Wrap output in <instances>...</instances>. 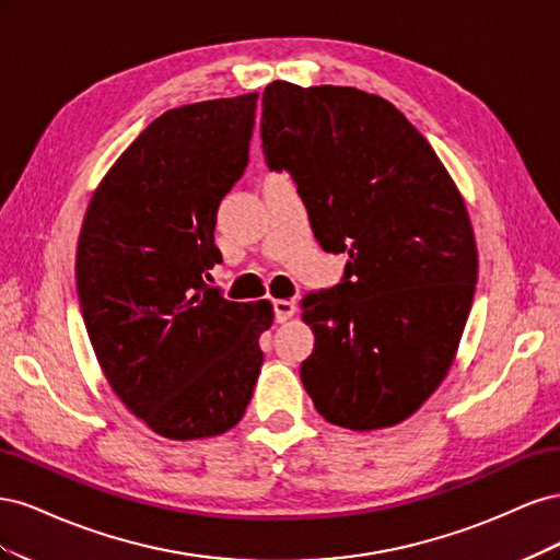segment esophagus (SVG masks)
<instances>
[{"instance_id": "1", "label": "esophagus", "mask_w": 560, "mask_h": 560, "mask_svg": "<svg viewBox=\"0 0 560 560\" xmlns=\"http://www.w3.org/2000/svg\"><path fill=\"white\" fill-rule=\"evenodd\" d=\"M273 311H276V322H280V325H282V322H287L296 313V306L292 301L278 299V301H273Z\"/></svg>"}]
</instances>
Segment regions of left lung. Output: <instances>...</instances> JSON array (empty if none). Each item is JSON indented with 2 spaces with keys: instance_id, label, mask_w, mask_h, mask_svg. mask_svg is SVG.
Masks as SVG:
<instances>
[{
  "instance_id": "8db88e82",
  "label": "left lung",
  "mask_w": 560,
  "mask_h": 560,
  "mask_svg": "<svg viewBox=\"0 0 560 560\" xmlns=\"http://www.w3.org/2000/svg\"><path fill=\"white\" fill-rule=\"evenodd\" d=\"M261 147L287 171L343 280L303 299L315 334L301 381L348 430L413 416L455 360L479 273L474 229L444 163L387 100L350 86L268 83Z\"/></svg>"
}]
</instances>
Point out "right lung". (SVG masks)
I'll return each instance as SVG.
<instances>
[{"instance_id": "right-lung-1", "label": "right lung", "mask_w": 560, "mask_h": 560, "mask_svg": "<svg viewBox=\"0 0 560 560\" xmlns=\"http://www.w3.org/2000/svg\"><path fill=\"white\" fill-rule=\"evenodd\" d=\"M259 93L167 109L95 189L77 245V294L100 369L149 430L229 432L259 378L270 301L206 284L222 264L217 210L247 167Z\"/></svg>"}]
</instances>
